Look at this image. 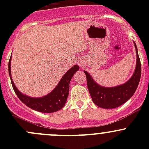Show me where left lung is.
Segmentation results:
<instances>
[{"label": "left lung", "instance_id": "obj_1", "mask_svg": "<svg viewBox=\"0 0 149 149\" xmlns=\"http://www.w3.org/2000/svg\"><path fill=\"white\" fill-rule=\"evenodd\" d=\"M136 50V65L132 77L126 83L115 87H103L94 81L89 73L84 70L86 76L87 86L92 99L97 106L104 109H113L125 103L136 92L141 76V65L138 54L137 47L134 42Z\"/></svg>", "mask_w": 149, "mask_h": 149}]
</instances>
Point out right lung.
Segmentation results:
<instances>
[{"label": "right lung", "mask_w": 149, "mask_h": 149, "mask_svg": "<svg viewBox=\"0 0 149 149\" xmlns=\"http://www.w3.org/2000/svg\"><path fill=\"white\" fill-rule=\"evenodd\" d=\"M10 61H11V57L10 58L9 62H8V73H9L12 86L19 100L25 105H26L31 109L38 111V112H43V113L55 112L63 107L66 101H67L68 96L70 81L74 73L77 70H79V66L75 65L71 68L69 69L61 79L57 86L49 94L45 97H40V98H34V97H30L25 94H22L17 89L13 83L11 75H10L11 74L10 73Z\"/></svg>", "instance_id": "add662e5"}]
</instances>
